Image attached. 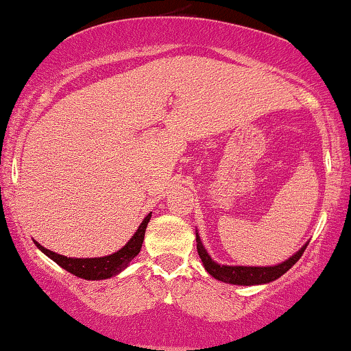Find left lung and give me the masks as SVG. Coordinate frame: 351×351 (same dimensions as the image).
<instances>
[{
    "label": "left lung",
    "instance_id": "left-lung-1",
    "mask_svg": "<svg viewBox=\"0 0 351 351\" xmlns=\"http://www.w3.org/2000/svg\"><path fill=\"white\" fill-rule=\"evenodd\" d=\"M196 249H198V254L201 257V262L210 276H214L215 280L230 282V285H239V286H252V285H265V282L275 281L281 275L289 270V268L294 265V263L302 257V254L306 249V244L300 249L299 252L294 254L291 258H287L286 262L280 263V265L275 267H230V265H219L215 263L203 244H201V239L196 233Z\"/></svg>",
    "mask_w": 351,
    "mask_h": 351
}]
</instances>
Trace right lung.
I'll return each mask as SVG.
<instances>
[{"mask_svg": "<svg viewBox=\"0 0 351 351\" xmlns=\"http://www.w3.org/2000/svg\"><path fill=\"white\" fill-rule=\"evenodd\" d=\"M152 214H148L141 227L137 228V232L134 237L129 239L128 244L124 247L119 249L118 252L112 254V256L107 257H94V258H73V257H65L60 256V254H56L49 251V249L43 247L41 244H36L38 249H41L43 252L46 254L47 257H51L56 263H59L62 268H65L66 271H70L71 275L84 278V280H107V278H112L126 268L129 262L132 261L134 257L141 252L143 237H145V228L147 223L150 222Z\"/></svg>", "mask_w": 351, "mask_h": 351, "instance_id": "right-lung-1", "label": "right lung"}]
</instances>
